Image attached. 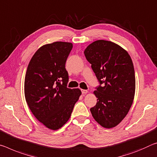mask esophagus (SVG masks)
Segmentation results:
<instances>
[{
	"label": "esophagus",
	"mask_w": 157,
	"mask_h": 157,
	"mask_svg": "<svg viewBox=\"0 0 157 157\" xmlns=\"http://www.w3.org/2000/svg\"><path fill=\"white\" fill-rule=\"evenodd\" d=\"M82 94H86L88 93V91L86 90V89H82Z\"/></svg>",
	"instance_id": "esophagus-1"
}]
</instances>
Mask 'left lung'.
I'll use <instances>...</instances> for the list:
<instances>
[{"instance_id":"1","label":"left lung","mask_w":157,"mask_h":157,"mask_svg":"<svg viewBox=\"0 0 157 157\" xmlns=\"http://www.w3.org/2000/svg\"><path fill=\"white\" fill-rule=\"evenodd\" d=\"M84 53L103 84L93 92L97 103L90 109L91 114L101 126L113 128L126 116L134 99L136 78L132 60L121 46L104 40L93 42Z\"/></svg>"}]
</instances>
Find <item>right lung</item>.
<instances>
[{"instance_id":"right-lung-1","label":"right lung","mask_w":157,"mask_h":157,"mask_svg":"<svg viewBox=\"0 0 157 157\" xmlns=\"http://www.w3.org/2000/svg\"><path fill=\"white\" fill-rule=\"evenodd\" d=\"M73 44L54 42L44 44L30 61L24 79V95L31 113L45 127L58 130L71 117L82 92L66 87L67 58Z\"/></svg>"}]
</instances>
